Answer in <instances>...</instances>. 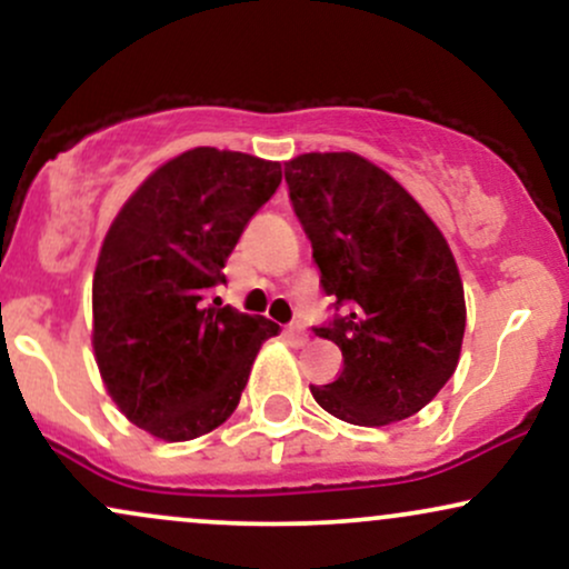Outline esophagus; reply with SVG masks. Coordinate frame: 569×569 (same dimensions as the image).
<instances>
[{
	"label": "esophagus",
	"mask_w": 569,
	"mask_h": 569,
	"mask_svg": "<svg viewBox=\"0 0 569 569\" xmlns=\"http://www.w3.org/2000/svg\"><path fill=\"white\" fill-rule=\"evenodd\" d=\"M286 335H289L297 345H305L307 342V329H305L302 323H291L289 329H286Z\"/></svg>",
	"instance_id": "34e87169"
}]
</instances>
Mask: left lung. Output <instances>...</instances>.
I'll return each mask as SVG.
<instances>
[{
    "label": "left lung",
    "mask_w": 569,
    "mask_h": 569,
    "mask_svg": "<svg viewBox=\"0 0 569 569\" xmlns=\"http://www.w3.org/2000/svg\"><path fill=\"white\" fill-rule=\"evenodd\" d=\"M286 184L335 299L312 331L345 358L335 382L310 385L312 398L352 426L411 417L455 375L466 331L447 240L393 176L352 152L299 154Z\"/></svg>",
    "instance_id": "8db88e82"
}]
</instances>
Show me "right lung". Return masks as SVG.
Listing matches in <instances>:
<instances>
[{
  "mask_svg": "<svg viewBox=\"0 0 569 569\" xmlns=\"http://www.w3.org/2000/svg\"><path fill=\"white\" fill-rule=\"evenodd\" d=\"M278 184L280 162L198 147L149 176L109 227L93 276L96 361L122 415L158 439L221 426L280 331L219 297L206 305Z\"/></svg>",
  "mask_w": 569,
  "mask_h": 569,
  "instance_id": "1",
  "label": "right lung"
}]
</instances>
